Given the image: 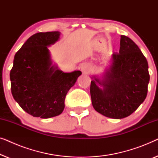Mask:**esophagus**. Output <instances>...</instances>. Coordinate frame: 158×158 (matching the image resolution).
<instances>
[{"mask_svg": "<svg viewBox=\"0 0 158 158\" xmlns=\"http://www.w3.org/2000/svg\"><path fill=\"white\" fill-rule=\"evenodd\" d=\"M81 70L84 74H88L90 72V68L88 65H83L81 68Z\"/></svg>", "mask_w": 158, "mask_h": 158, "instance_id": "34e87169", "label": "esophagus"}]
</instances>
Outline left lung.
I'll return each instance as SVG.
<instances>
[{
	"label": "left lung",
	"mask_w": 158,
	"mask_h": 158,
	"mask_svg": "<svg viewBox=\"0 0 158 158\" xmlns=\"http://www.w3.org/2000/svg\"><path fill=\"white\" fill-rule=\"evenodd\" d=\"M150 81L148 63L139 47L128 36L122 35L118 53L102 81L90 83L93 106L98 113L112 118L131 115L146 98ZM97 83L104 86L102 90Z\"/></svg>",
	"instance_id": "8db88e82"
}]
</instances>
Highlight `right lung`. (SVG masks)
<instances>
[{
    "mask_svg": "<svg viewBox=\"0 0 158 158\" xmlns=\"http://www.w3.org/2000/svg\"><path fill=\"white\" fill-rule=\"evenodd\" d=\"M60 32L36 33L28 39L14 56L10 73L15 101L34 117L60 115L68 90L82 74L80 70L63 73L51 67L47 46L58 40Z\"/></svg>",
    "mask_w": 158,
    "mask_h": 158,
    "instance_id": "add662e5",
    "label": "right lung"
}]
</instances>
